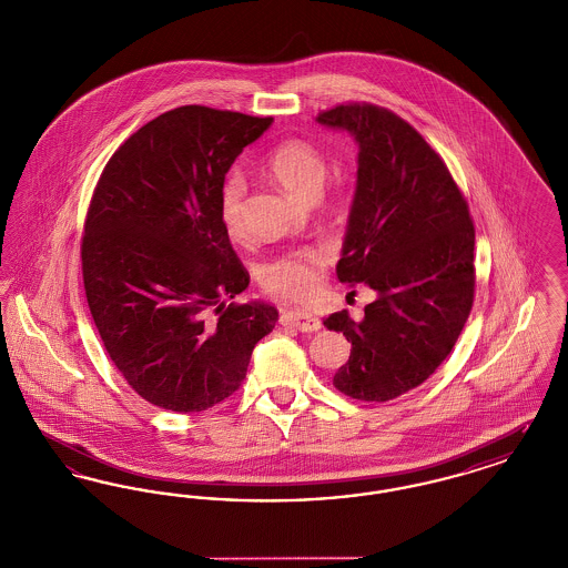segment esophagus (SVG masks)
<instances>
[{
  "label": "esophagus",
  "instance_id": "1",
  "mask_svg": "<svg viewBox=\"0 0 568 568\" xmlns=\"http://www.w3.org/2000/svg\"><path fill=\"white\" fill-rule=\"evenodd\" d=\"M281 324L294 325L300 332H320L322 329V320L304 313V311H287L281 315Z\"/></svg>",
  "mask_w": 568,
  "mask_h": 568
}]
</instances>
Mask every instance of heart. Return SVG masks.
<instances>
[{
    "label": "heart",
    "mask_w": 568,
    "mask_h": 568,
    "mask_svg": "<svg viewBox=\"0 0 568 568\" xmlns=\"http://www.w3.org/2000/svg\"><path fill=\"white\" fill-rule=\"evenodd\" d=\"M266 170L272 179L297 197H317L327 176L324 151L306 138H285L266 155ZM219 219L225 234L241 243L246 239L244 183L241 176H230L219 197ZM332 262L327 246H300L266 260L257 271L260 287L276 300L308 302L320 294L324 272Z\"/></svg>",
    "instance_id": "heart-1"
}]
</instances>
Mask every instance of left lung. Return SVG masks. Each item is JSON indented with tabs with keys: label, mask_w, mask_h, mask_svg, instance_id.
<instances>
[{
	"label": "left lung",
	"mask_w": 568,
	"mask_h": 568,
	"mask_svg": "<svg viewBox=\"0 0 568 568\" xmlns=\"http://www.w3.org/2000/svg\"><path fill=\"white\" fill-rule=\"evenodd\" d=\"M317 121L359 144L338 281L378 294L362 322L347 311L324 322L352 343L334 387L385 403L422 385L454 349L475 300V225L447 163L396 112L347 102Z\"/></svg>",
	"instance_id": "left-lung-1"
}]
</instances>
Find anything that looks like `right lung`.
Here are the masks:
<instances>
[{"label": "right lung", "instance_id": "obj_1", "mask_svg": "<svg viewBox=\"0 0 568 568\" xmlns=\"http://www.w3.org/2000/svg\"><path fill=\"white\" fill-rule=\"evenodd\" d=\"M272 116L168 110L110 158L84 219L82 283L112 364L140 398L197 413L232 396L276 308L230 302L248 272L219 219L225 174Z\"/></svg>", "mask_w": 568, "mask_h": 568}]
</instances>
